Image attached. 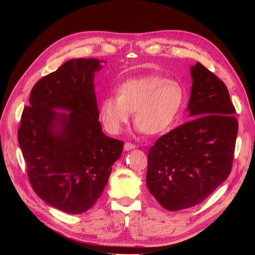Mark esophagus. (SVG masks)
<instances>
[{
    "mask_svg": "<svg viewBox=\"0 0 255 255\" xmlns=\"http://www.w3.org/2000/svg\"><path fill=\"white\" fill-rule=\"evenodd\" d=\"M134 148H135V144H133V143H131V142H126V143L124 144V149H125L126 151L132 150V149H134Z\"/></svg>",
    "mask_w": 255,
    "mask_h": 255,
    "instance_id": "34e87169",
    "label": "esophagus"
}]
</instances>
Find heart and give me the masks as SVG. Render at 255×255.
I'll return each instance as SVG.
<instances>
[{
	"instance_id": "obj_1",
	"label": "heart",
	"mask_w": 255,
	"mask_h": 255,
	"mask_svg": "<svg viewBox=\"0 0 255 255\" xmlns=\"http://www.w3.org/2000/svg\"><path fill=\"white\" fill-rule=\"evenodd\" d=\"M118 96H106L99 104L105 129L118 134L134 112V123L145 134L167 131L175 123L185 102V89L176 79L150 74L125 80Z\"/></svg>"
}]
</instances>
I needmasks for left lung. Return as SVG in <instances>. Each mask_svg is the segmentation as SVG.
I'll use <instances>...</instances> for the list:
<instances>
[{
    "mask_svg": "<svg viewBox=\"0 0 255 255\" xmlns=\"http://www.w3.org/2000/svg\"><path fill=\"white\" fill-rule=\"evenodd\" d=\"M192 120L149 149L146 186L168 211L200 204L230 176L238 134L236 109L222 80L196 63L190 68Z\"/></svg>",
    "mask_w": 255,
    "mask_h": 255,
    "instance_id": "1",
    "label": "left lung"
}]
</instances>
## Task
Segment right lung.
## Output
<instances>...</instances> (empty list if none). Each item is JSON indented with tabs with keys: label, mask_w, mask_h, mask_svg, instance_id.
Returning <instances> with one entry per match:
<instances>
[{
	"label": "right lung",
	"mask_w": 255,
	"mask_h": 255,
	"mask_svg": "<svg viewBox=\"0 0 255 255\" xmlns=\"http://www.w3.org/2000/svg\"><path fill=\"white\" fill-rule=\"evenodd\" d=\"M103 62L69 60L39 79L17 131L33 190L69 214L84 213L96 204L123 151L124 142L106 136L98 121L94 75Z\"/></svg>",
	"instance_id": "1"
}]
</instances>
